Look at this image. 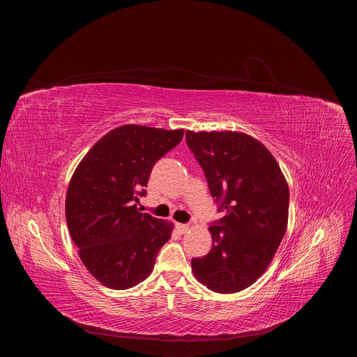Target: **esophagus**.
<instances>
[{
	"mask_svg": "<svg viewBox=\"0 0 357 357\" xmlns=\"http://www.w3.org/2000/svg\"><path fill=\"white\" fill-rule=\"evenodd\" d=\"M188 229H189V226H188V225H183V223H176V230H178L181 234L186 233V231H188Z\"/></svg>",
	"mask_w": 357,
	"mask_h": 357,
	"instance_id": "34e87169",
	"label": "esophagus"
}]
</instances>
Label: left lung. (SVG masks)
<instances>
[{
	"label": "left lung",
	"instance_id": "1",
	"mask_svg": "<svg viewBox=\"0 0 357 357\" xmlns=\"http://www.w3.org/2000/svg\"><path fill=\"white\" fill-rule=\"evenodd\" d=\"M186 144L226 212L209 227L211 251L192 259L193 274L215 292H238L266 271L285 234L287 181L271 152L247 134L186 131Z\"/></svg>",
	"mask_w": 357,
	"mask_h": 357
}]
</instances>
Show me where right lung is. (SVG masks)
Wrapping results in <instances>:
<instances>
[{"instance_id":"1","label":"right lung","mask_w":357,"mask_h":357,"mask_svg":"<svg viewBox=\"0 0 357 357\" xmlns=\"http://www.w3.org/2000/svg\"><path fill=\"white\" fill-rule=\"evenodd\" d=\"M183 130L123 126L100 138L82 160L66 195V222L90 274L113 289L144 281L172 223L139 213L154 165L174 149Z\"/></svg>"}]
</instances>
